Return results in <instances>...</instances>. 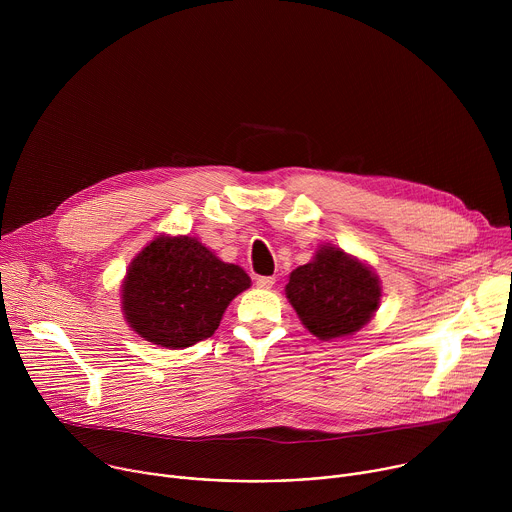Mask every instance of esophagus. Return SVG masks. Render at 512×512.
Wrapping results in <instances>:
<instances>
[{
  "label": "esophagus",
  "mask_w": 512,
  "mask_h": 512,
  "mask_svg": "<svg viewBox=\"0 0 512 512\" xmlns=\"http://www.w3.org/2000/svg\"><path fill=\"white\" fill-rule=\"evenodd\" d=\"M255 283H257V287L269 289V287H273V283H275V277H271V275H259Z\"/></svg>",
  "instance_id": "esophagus-1"
}]
</instances>
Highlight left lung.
<instances>
[{
	"label": "left lung",
	"instance_id": "obj_1",
	"mask_svg": "<svg viewBox=\"0 0 512 512\" xmlns=\"http://www.w3.org/2000/svg\"><path fill=\"white\" fill-rule=\"evenodd\" d=\"M285 294L304 326L330 340L348 336L371 320L381 287L367 265L340 249L324 247L312 263L291 271Z\"/></svg>",
	"mask_w": 512,
	"mask_h": 512
}]
</instances>
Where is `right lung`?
I'll use <instances>...</instances> for the list:
<instances>
[{
	"label": "right lung",
	"mask_w": 512,
	"mask_h": 512,
	"mask_svg": "<svg viewBox=\"0 0 512 512\" xmlns=\"http://www.w3.org/2000/svg\"><path fill=\"white\" fill-rule=\"evenodd\" d=\"M249 275L190 237H158L129 265L123 310L131 328L166 348H186L221 324Z\"/></svg>",
	"instance_id": "add662e5"
}]
</instances>
